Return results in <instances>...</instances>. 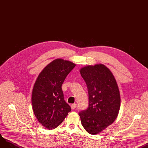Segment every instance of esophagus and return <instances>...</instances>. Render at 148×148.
I'll return each instance as SVG.
<instances>
[{"mask_svg": "<svg viewBox=\"0 0 148 148\" xmlns=\"http://www.w3.org/2000/svg\"><path fill=\"white\" fill-rule=\"evenodd\" d=\"M76 107H77V105L76 103H73V104L71 105V108H72V110L75 109L76 108Z\"/></svg>", "mask_w": 148, "mask_h": 148, "instance_id": "34e87169", "label": "esophagus"}]
</instances>
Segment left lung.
Returning a JSON list of instances; mask_svg holds the SVG:
<instances>
[{
    "mask_svg": "<svg viewBox=\"0 0 148 148\" xmlns=\"http://www.w3.org/2000/svg\"><path fill=\"white\" fill-rule=\"evenodd\" d=\"M79 72L88 88L89 103L79 115L84 129L96 135L117 118L121 107L120 91L113 74L102 64L83 67Z\"/></svg>",
    "mask_w": 148,
    "mask_h": 148,
    "instance_id": "left-lung-1",
    "label": "left lung"
}]
</instances>
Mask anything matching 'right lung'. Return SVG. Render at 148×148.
<instances>
[{
    "instance_id": "obj_1",
    "label": "right lung",
    "mask_w": 148,
    "mask_h": 148,
    "mask_svg": "<svg viewBox=\"0 0 148 148\" xmlns=\"http://www.w3.org/2000/svg\"><path fill=\"white\" fill-rule=\"evenodd\" d=\"M75 66L70 61L54 60L43 69L34 83L32 110L37 121L47 129L57 128L71 111L64 99L61 86Z\"/></svg>"
}]
</instances>
